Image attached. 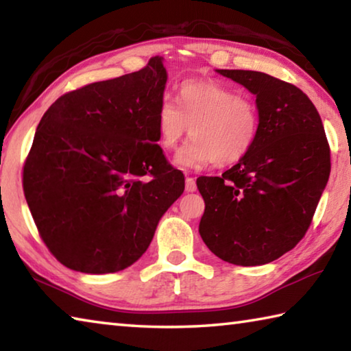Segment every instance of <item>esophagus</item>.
Instances as JSON below:
<instances>
[{
    "mask_svg": "<svg viewBox=\"0 0 351 351\" xmlns=\"http://www.w3.org/2000/svg\"><path fill=\"white\" fill-rule=\"evenodd\" d=\"M186 190L187 192H195L197 190V181L193 178H186Z\"/></svg>",
    "mask_w": 351,
    "mask_h": 351,
    "instance_id": "esophagus-1",
    "label": "esophagus"
}]
</instances>
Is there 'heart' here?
<instances>
[{
	"label": "heart",
	"mask_w": 351,
	"mask_h": 351,
	"mask_svg": "<svg viewBox=\"0 0 351 351\" xmlns=\"http://www.w3.org/2000/svg\"><path fill=\"white\" fill-rule=\"evenodd\" d=\"M159 145L173 152L192 132L193 141L178 153L186 169L219 167L241 161L252 150L260 130L258 110L234 88L212 80H187L180 86V102L165 96L156 116Z\"/></svg>",
	"instance_id": "1"
}]
</instances>
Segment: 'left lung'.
<instances>
[{"instance_id":"8db88e82","label":"left lung","mask_w":351,"mask_h":351,"mask_svg":"<svg viewBox=\"0 0 351 351\" xmlns=\"http://www.w3.org/2000/svg\"><path fill=\"white\" fill-rule=\"evenodd\" d=\"M218 73L255 94L260 130L239 164L197 180L206 203L199 235L228 263L265 265L305 237L330 176V145L297 86L258 71Z\"/></svg>"}]
</instances>
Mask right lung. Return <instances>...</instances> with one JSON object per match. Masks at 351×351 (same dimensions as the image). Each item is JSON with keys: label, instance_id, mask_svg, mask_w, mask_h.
Instances as JSON below:
<instances>
[{"label": "right lung", "instance_id": "add662e5", "mask_svg": "<svg viewBox=\"0 0 351 351\" xmlns=\"http://www.w3.org/2000/svg\"><path fill=\"white\" fill-rule=\"evenodd\" d=\"M167 73L162 57L52 104L23 167L38 234L69 269L117 272L147 251L184 175L156 142Z\"/></svg>", "mask_w": 351, "mask_h": 351}]
</instances>
